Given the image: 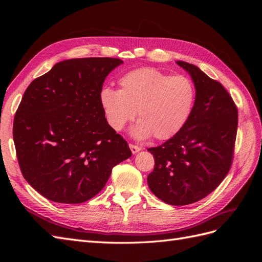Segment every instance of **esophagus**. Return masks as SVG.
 I'll return each mask as SVG.
<instances>
[{
    "label": "esophagus",
    "mask_w": 262,
    "mask_h": 262,
    "mask_svg": "<svg viewBox=\"0 0 262 262\" xmlns=\"http://www.w3.org/2000/svg\"><path fill=\"white\" fill-rule=\"evenodd\" d=\"M129 146H130V149H131V152L133 153V154H136V153H138L139 150H141L142 149V147L141 146H139V145H136V144H129Z\"/></svg>",
    "instance_id": "obj_1"
}]
</instances>
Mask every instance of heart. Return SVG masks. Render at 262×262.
<instances>
[{
	"label": "heart",
	"instance_id": "heart-1",
	"mask_svg": "<svg viewBox=\"0 0 262 262\" xmlns=\"http://www.w3.org/2000/svg\"><path fill=\"white\" fill-rule=\"evenodd\" d=\"M119 91L102 89L100 105L110 128L121 131L138 115L134 136L171 139L182 129L191 114L195 91L185 75L166 74L153 68L130 71L118 81Z\"/></svg>",
	"mask_w": 262,
	"mask_h": 262
}]
</instances>
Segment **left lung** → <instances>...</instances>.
Here are the masks:
<instances>
[{"mask_svg":"<svg viewBox=\"0 0 262 262\" xmlns=\"http://www.w3.org/2000/svg\"><path fill=\"white\" fill-rule=\"evenodd\" d=\"M177 64L194 82V106L175 137L147 148L155 161L147 184L164 202L187 205L210 194L231 169L238 110L219 81L190 63L177 61Z\"/></svg>","mask_w":262,"mask_h":262,"instance_id":"obj_1","label":"left lung"}]
</instances>
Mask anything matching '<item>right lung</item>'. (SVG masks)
<instances>
[{"label":"right lung","instance_id":"obj_1","mask_svg":"<svg viewBox=\"0 0 262 262\" xmlns=\"http://www.w3.org/2000/svg\"><path fill=\"white\" fill-rule=\"evenodd\" d=\"M117 58L59 62L29 84L15 114L13 138L24 178L47 199L82 203L131 156L108 124L99 95Z\"/></svg>","mask_w":262,"mask_h":262}]
</instances>
